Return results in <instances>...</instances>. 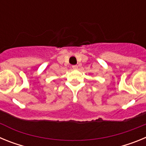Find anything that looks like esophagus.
<instances>
[{
	"instance_id": "1",
	"label": "esophagus",
	"mask_w": 146,
	"mask_h": 146,
	"mask_svg": "<svg viewBox=\"0 0 146 146\" xmlns=\"http://www.w3.org/2000/svg\"><path fill=\"white\" fill-rule=\"evenodd\" d=\"M77 68H78V66H77V65L72 66V69H77Z\"/></svg>"
}]
</instances>
